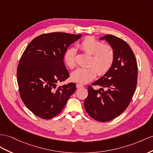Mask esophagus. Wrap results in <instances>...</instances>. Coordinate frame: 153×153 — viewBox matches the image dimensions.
Masks as SVG:
<instances>
[{
	"instance_id": "esophagus-1",
	"label": "esophagus",
	"mask_w": 153,
	"mask_h": 153,
	"mask_svg": "<svg viewBox=\"0 0 153 153\" xmlns=\"http://www.w3.org/2000/svg\"><path fill=\"white\" fill-rule=\"evenodd\" d=\"M76 87H77V88H83V87H84V86H83V85H81V84L77 83V84L76 85Z\"/></svg>"
}]
</instances>
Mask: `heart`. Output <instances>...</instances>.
I'll list each match as a JSON object with an SVG mask.
<instances>
[{"label":"heart","instance_id":"obj_1","mask_svg":"<svg viewBox=\"0 0 153 153\" xmlns=\"http://www.w3.org/2000/svg\"><path fill=\"white\" fill-rule=\"evenodd\" d=\"M79 48L91 55L88 67L76 69L71 74L72 81L81 84L88 83L93 80L99 73L103 75L111 68L114 59V50L110 45H103V42L94 37H85L79 45ZM76 50L70 47L65 52L63 59L65 64L69 68H73L76 65Z\"/></svg>","mask_w":153,"mask_h":153}]
</instances>
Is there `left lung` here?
<instances>
[{"label": "left lung", "mask_w": 153, "mask_h": 153, "mask_svg": "<svg viewBox=\"0 0 153 153\" xmlns=\"http://www.w3.org/2000/svg\"><path fill=\"white\" fill-rule=\"evenodd\" d=\"M100 39L106 40L114 50V59L108 71L92 83L100 86L98 91L88 87L84 107L92 118L106 122L128 106L136 88L138 69L134 54L126 42L109 34Z\"/></svg>", "instance_id": "obj_1"}]
</instances>
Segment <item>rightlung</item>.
Wrapping results in <instances>:
<instances>
[{
    "label": "right lung",
    "instance_id": "add662e5",
    "mask_svg": "<svg viewBox=\"0 0 153 153\" xmlns=\"http://www.w3.org/2000/svg\"><path fill=\"white\" fill-rule=\"evenodd\" d=\"M81 34L54 32L41 35L30 42L17 67V83L23 102L35 115L48 120L62 111L75 92V83L57 87L69 76L65 52Z\"/></svg>",
    "mask_w": 153,
    "mask_h": 153
}]
</instances>
